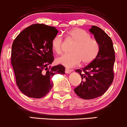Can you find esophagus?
<instances>
[{
	"mask_svg": "<svg viewBox=\"0 0 127 127\" xmlns=\"http://www.w3.org/2000/svg\"><path fill=\"white\" fill-rule=\"evenodd\" d=\"M72 69H69V68H65V72H66V74H69V73L72 72Z\"/></svg>",
	"mask_w": 127,
	"mask_h": 127,
	"instance_id": "34e87169",
	"label": "esophagus"
}]
</instances>
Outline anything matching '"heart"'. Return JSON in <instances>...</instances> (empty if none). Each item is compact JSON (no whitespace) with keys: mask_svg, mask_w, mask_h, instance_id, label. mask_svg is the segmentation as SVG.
Wrapping results in <instances>:
<instances>
[{"mask_svg":"<svg viewBox=\"0 0 127 127\" xmlns=\"http://www.w3.org/2000/svg\"><path fill=\"white\" fill-rule=\"evenodd\" d=\"M67 36L74 43L70 49L71 53L62 55L56 59L58 63L66 67H74L80 62L82 65L90 64L96 59L100 51V44L97 40L92 38L84 30L75 28L67 31ZM53 50L58 55L63 52L64 40L61 35L54 37L51 42Z\"/></svg>","mask_w":127,"mask_h":127,"instance_id":"b5f03b06","label":"heart"}]
</instances>
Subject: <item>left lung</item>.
<instances>
[{"instance_id":"8db88e82","label":"left lung","mask_w":127,"mask_h":127,"mask_svg":"<svg viewBox=\"0 0 127 127\" xmlns=\"http://www.w3.org/2000/svg\"><path fill=\"white\" fill-rule=\"evenodd\" d=\"M90 32L100 44V51L93 62L81 69H76L82 81L74 89L77 96L89 100L102 96L112 83L115 61L113 43L110 37L100 28L92 26Z\"/></svg>"}]
</instances>
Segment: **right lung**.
Wrapping results in <instances>:
<instances>
[{
  "label": "right lung",
  "instance_id": "add662e5",
  "mask_svg": "<svg viewBox=\"0 0 127 127\" xmlns=\"http://www.w3.org/2000/svg\"><path fill=\"white\" fill-rule=\"evenodd\" d=\"M58 32L54 27L35 24L22 31L13 40L11 64L16 84L29 97L45 96L53 87L52 76L65 74L62 65L47 67L54 61L51 42Z\"/></svg>",
  "mask_w": 127,
  "mask_h": 127
}]
</instances>
